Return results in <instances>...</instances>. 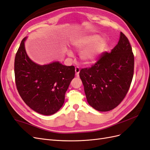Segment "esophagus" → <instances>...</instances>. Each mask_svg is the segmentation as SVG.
<instances>
[{"label": "esophagus", "instance_id": "1", "mask_svg": "<svg viewBox=\"0 0 150 150\" xmlns=\"http://www.w3.org/2000/svg\"><path fill=\"white\" fill-rule=\"evenodd\" d=\"M75 72H76V75H78L79 74V72H80V68L79 67H76V68H75Z\"/></svg>", "mask_w": 150, "mask_h": 150}]
</instances>
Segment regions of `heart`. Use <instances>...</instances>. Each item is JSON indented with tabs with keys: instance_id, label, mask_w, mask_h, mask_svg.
<instances>
[{
	"instance_id": "obj_1",
	"label": "heart",
	"mask_w": 150,
	"mask_h": 150,
	"mask_svg": "<svg viewBox=\"0 0 150 150\" xmlns=\"http://www.w3.org/2000/svg\"><path fill=\"white\" fill-rule=\"evenodd\" d=\"M99 37L98 35L78 37L72 40L73 46L78 50L84 48L81 52L80 57L86 64L93 62L96 60L104 47V42L103 40L98 42ZM69 56H72L71 51L67 52Z\"/></svg>"
}]
</instances>
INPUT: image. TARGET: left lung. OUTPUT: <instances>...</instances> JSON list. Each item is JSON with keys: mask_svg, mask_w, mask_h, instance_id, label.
I'll list each match as a JSON object with an SVG mask.
<instances>
[{"mask_svg": "<svg viewBox=\"0 0 150 150\" xmlns=\"http://www.w3.org/2000/svg\"><path fill=\"white\" fill-rule=\"evenodd\" d=\"M132 47L121 32L118 43L111 52H103L91 67L79 72L87 101L99 111H108L123 100L134 74Z\"/></svg>", "mask_w": 150, "mask_h": 150, "instance_id": "obj_1", "label": "left lung"}]
</instances>
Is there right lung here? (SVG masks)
I'll return each mask as SVG.
<instances>
[{
	"instance_id": "add662e5",
	"label": "right lung",
	"mask_w": 150,
	"mask_h": 150,
	"mask_svg": "<svg viewBox=\"0 0 150 150\" xmlns=\"http://www.w3.org/2000/svg\"><path fill=\"white\" fill-rule=\"evenodd\" d=\"M22 40L16 54L15 81L22 100L32 110L44 115H51L62 107L65 94L74 78V66L59 62L40 66L27 55Z\"/></svg>"
}]
</instances>
